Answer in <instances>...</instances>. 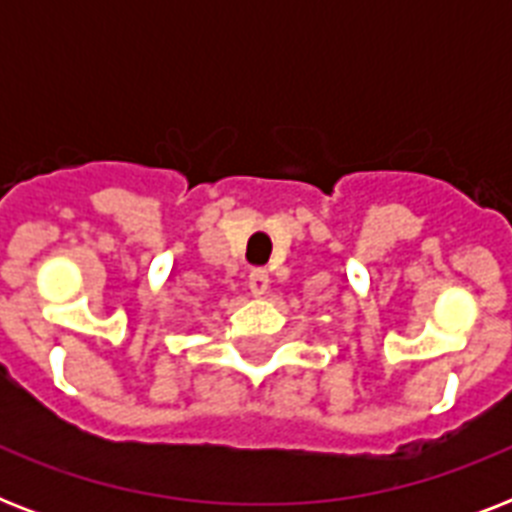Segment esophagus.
Returning <instances> with one entry per match:
<instances>
[{"mask_svg": "<svg viewBox=\"0 0 512 512\" xmlns=\"http://www.w3.org/2000/svg\"><path fill=\"white\" fill-rule=\"evenodd\" d=\"M268 284H271V276H268V271H263V268H255V271L249 273V289H252V295H265V292H268Z\"/></svg>", "mask_w": 512, "mask_h": 512, "instance_id": "obj_1", "label": "esophagus"}]
</instances>
